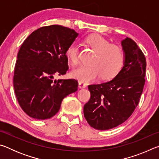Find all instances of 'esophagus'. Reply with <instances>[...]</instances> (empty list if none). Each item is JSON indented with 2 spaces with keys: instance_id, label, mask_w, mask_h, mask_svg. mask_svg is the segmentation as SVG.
Wrapping results in <instances>:
<instances>
[{
  "instance_id": "esophagus-1",
  "label": "esophagus",
  "mask_w": 159,
  "mask_h": 159,
  "mask_svg": "<svg viewBox=\"0 0 159 159\" xmlns=\"http://www.w3.org/2000/svg\"><path fill=\"white\" fill-rule=\"evenodd\" d=\"M79 87L80 88H85L87 87V84L85 83H83V82H79Z\"/></svg>"
}]
</instances>
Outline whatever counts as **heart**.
<instances>
[{
    "instance_id": "b5f03b06",
    "label": "heart",
    "mask_w": 159,
    "mask_h": 159,
    "mask_svg": "<svg viewBox=\"0 0 159 159\" xmlns=\"http://www.w3.org/2000/svg\"><path fill=\"white\" fill-rule=\"evenodd\" d=\"M86 43L95 53L90 64L82 65L71 71V76L80 82L88 83L99 76L104 80L114 79L123 69L125 53L120 47L111 44L100 35H91L86 38ZM66 55L72 64L76 65L79 60V46L73 42L67 47Z\"/></svg>"
}]
</instances>
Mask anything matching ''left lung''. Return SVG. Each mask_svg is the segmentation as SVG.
<instances>
[{
    "instance_id": "1",
    "label": "left lung",
    "mask_w": 159,
    "mask_h": 159,
    "mask_svg": "<svg viewBox=\"0 0 159 159\" xmlns=\"http://www.w3.org/2000/svg\"><path fill=\"white\" fill-rule=\"evenodd\" d=\"M125 61L121 72L109 82L88 85L90 99L83 114L88 124L105 130L122 124L138 105L145 83L146 59L133 40L121 41Z\"/></svg>"
}]
</instances>
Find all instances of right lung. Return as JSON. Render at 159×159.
Instances as JSON below:
<instances>
[{"label": "right lung", "mask_w": 159, "mask_h": 159, "mask_svg": "<svg viewBox=\"0 0 159 159\" xmlns=\"http://www.w3.org/2000/svg\"><path fill=\"white\" fill-rule=\"evenodd\" d=\"M79 34L60 25L43 26L26 38L17 54L13 84L21 108L31 118H52L63 99L78 90L75 79L54 80L69 69L66 50Z\"/></svg>", "instance_id": "right-lung-1"}]
</instances>
